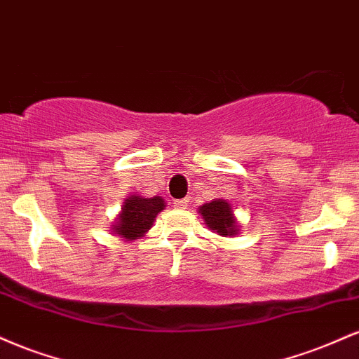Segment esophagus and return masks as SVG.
<instances>
[{"mask_svg": "<svg viewBox=\"0 0 359 359\" xmlns=\"http://www.w3.org/2000/svg\"><path fill=\"white\" fill-rule=\"evenodd\" d=\"M174 204H175V208L185 209L189 205V199H177V201H174Z\"/></svg>", "mask_w": 359, "mask_h": 359, "instance_id": "esophagus-1", "label": "esophagus"}]
</instances>
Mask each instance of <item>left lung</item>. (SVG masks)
Returning <instances> with one entry per match:
<instances>
[{
	"instance_id": "obj_1",
	"label": "left lung",
	"mask_w": 359,
	"mask_h": 359,
	"mask_svg": "<svg viewBox=\"0 0 359 359\" xmlns=\"http://www.w3.org/2000/svg\"><path fill=\"white\" fill-rule=\"evenodd\" d=\"M197 211L203 217L204 224L212 233L219 234V236H236V234H240L241 224L234 216L233 205L229 201L212 199L211 203L199 205Z\"/></svg>"
}]
</instances>
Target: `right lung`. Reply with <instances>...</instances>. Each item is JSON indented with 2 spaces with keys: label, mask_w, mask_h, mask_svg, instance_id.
I'll return each mask as SVG.
<instances>
[{
  "label": "right lung",
  "mask_w": 359,
  "mask_h": 359,
  "mask_svg": "<svg viewBox=\"0 0 359 359\" xmlns=\"http://www.w3.org/2000/svg\"><path fill=\"white\" fill-rule=\"evenodd\" d=\"M165 209V199L160 196L143 197L140 194H130L121 205L118 217L114 219L113 229L114 236L123 241H133L145 236L148 229L154 224L158 212Z\"/></svg>",
  "instance_id": "1"
}]
</instances>
